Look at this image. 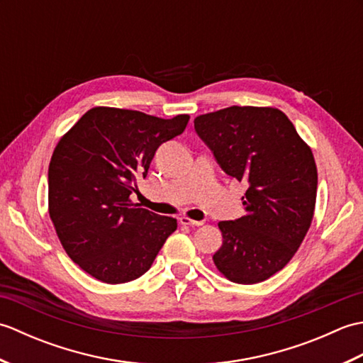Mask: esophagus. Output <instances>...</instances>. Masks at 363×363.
Masks as SVG:
<instances>
[{"mask_svg":"<svg viewBox=\"0 0 363 363\" xmlns=\"http://www.w3.org/2000/svg\"><path fill=\"white\" fill-rule=\"evenodd\" d=\"M181 225H186V226H201L203 221H196V220H191L189 217H181L179 218Z\"/></svg>","mask_w":363,"mask_h":363,"instance_id":"34e87169","label":"esophagus"}]
</instances>
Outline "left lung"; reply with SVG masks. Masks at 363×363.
<instances>
[{
  "label": "left lung",
  "instance_id": "8db88e82",
  "mask_svg": "<svg viewBox=\"0 0 363 363\" xmlns=\"http://www.w3.org/2000/svg\"><path fill=\"white\" fill-rule=\"evenodd\" d=\"M195 130L223 172L243 181L246 213L220 221L213 264L229 281L257 284L295 256L317 199L313 154L274 107L233 106L195 118Z\"/></svg>",
  "mask_w": 363,
  "mask_h": 363
}]
</instances>
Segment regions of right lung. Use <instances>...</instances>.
Segmentation results:
<instances>
[{"mask_svg": "<svg viewBox=\"0 0 363 363\" xmlns=\"http://www.w3.org/2000/svg\"><path fill=\"white\" fill-rule=\"evenodd\" d=\"M190 117L94 107L60 138L48 168L50 217L68 256L106 284L148 272L177 223L130 203L157 148Z\"/></svg>", "mask_w": 363, "mask_h": 363, "instance_id": "right-lung-1", "label": "right lung"}]
</instances>
